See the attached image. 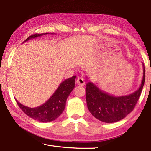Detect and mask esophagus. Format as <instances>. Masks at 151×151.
I'll list each match as a JSON object with an SVG mask.
<instances>
[{
	"label": "esophagus",
	"instance_id": "esophagus-1",
	"mask_svg": "<svg viewBox=\"0 0 151 151\" xmlns=\"http://www.w3.org/2000/svg\"><path fill=\"white\" fill-rule=\"evenodd\" d=\"M76 84L79 86H84V84H85V81H84V78H81V77H78L77 79H76Z\"/></svg>",
	"mask_w": 151,
	"mask_h": 151
}]
</instances>
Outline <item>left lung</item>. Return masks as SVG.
<instances>
[{
    "label": "left lung",
    "mask_w": 151,
    "mask_h": 151,
    "mask_svg": "<svg viewBox=\"0 0 151 151\" xmlns=\"http://www.w3.org/2000/svg\"><path fill=\"white\" fill-rule=\"evenodd\" d=\"M139 89L132 94L116 97L97 88L93 83L88 82L86 87V102L92 115L102 122L115 123L123 119L132 111L141 95L145 79V69Z\"/></svg>",
    "instance_id": "obj_1"
}]
</instances>
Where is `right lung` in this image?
<instances>
[{
	"instance_id": "obj_1",
	"label": "right lung",
	"mask_w": 151,
	"mask_h": 151,
	"mask_svg": "<svg viewBox=\"0 0 151 151\" xmlns=\"http://www.w3.org/2000/svg\"><path fill=\"white\" fill-rule=\"evenodd\" d=\"M47 34H36L32 35L24 42L32 38H36ZM76 77V76H73L71 78L66 79L65 81L61 83L59 87L49 100L40 106L34 108H29L22 105L17 100L16 102L22 111L34 120L42 123L52 121L58 117L65 109L67 99L75 86Z\"/></svg>"
}]
</instances>
